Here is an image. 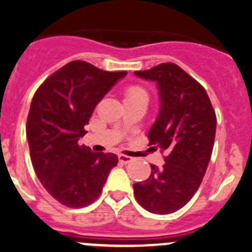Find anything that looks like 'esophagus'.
<instances>
[{"label":"esophagus","mask_w":252,"mask_h":252,"mask_svg":"<svg viewBox=\"0 0 252 252\" xmlns=\"http://www.w3.org/2000/svg\"><path fill=\"white\" fill-rule=\"evenodd\" d=\"M119 160L121 162V163L126 164V163H130L131 160H132V158L130 157V156H126V155H119Z\"/></svg>","instance_id":"1"}]
</instances>
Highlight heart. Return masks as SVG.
Wrapping results in <instances>:
<instances>
[{"mask_svg":"<svg viewBox=\"0 0 252 252\" xmlns=\"http://www.w3.org/2000/svg\"><path fill=\"white\" fill-rule=\"evenodd\" d=\"M138 94L147 95V93H146L145 89L141 88V86H131V88H128L127 96H132V95H138Z\"/></svg>","mask_w":252,"mask_h":252,"instance_id":"1","label":"heart"}]
</instances>
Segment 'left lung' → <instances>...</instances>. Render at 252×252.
<instances>
[{"label": "left lung", "instance_id": "obj_1", "mask_svg": "<svg viewBox=\"0 0 252 252\" xmlns=\"http://www.w3.org/2000/svg\"><path fill=\"white\" fill-rule=\"evenodd\" d=\"M137 76L157 83L160 110L147 137L166 151L162 168L151 164V176L133 184L142 208L171 214L193 198L212 157L217 115L205 89L174 63H162Z\"/></svg>", "mask_w": 252, "mask_h": 252}]
</instances>
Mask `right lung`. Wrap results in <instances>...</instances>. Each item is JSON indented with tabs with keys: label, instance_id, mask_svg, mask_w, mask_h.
I'll return each mask as SVG.
<instances>
[{
	"label": "right lung",
	"instance_id": "obj_1",
	"mask_svg": "<svg viewBox=\"0 0 252 252\" xmlns=\"http://www.w3.org/2000/svg\"><path fill=\"white\" fill-rule=\"evenodd\" d=\"M125 75L73 61L48 76L33 96L26 125L31 159L43 187L65 207L95 202L119 162L114 153L92 152L78 141L97 102Z\"/></svg>",
	"mask_w": 252,
	"mask_h": 252
}]
</instances>
